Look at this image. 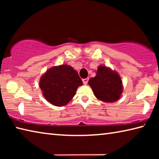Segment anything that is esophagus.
Masks as SVG:
<instances>
[{"label": "esophagus", "instance_id": "obj_1", "mask_svg": "<svg viewBox=\"0 0 159 159\" xmlns=\"http://www.w3.org/2000/svg\"><path fill=\"white\" fill-rule=\"evenodd\" d=\"M88 80H89V79H88V78H87V79H83V84H85V85L87 84L88 82Z\"/></svg>", "mask_w": 159, "mask_h": 159}]
</instances>
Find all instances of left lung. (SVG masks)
Wrapping results in <instances>:
<instances>
[{
    "instance_id": "8db88e82",
    "label": "left lung",
    "mask_w": 159,
    "mask_h": 159,
    "mask_svg": "<svg viewBox=\"0 0 159 159\" xmlns=\"http://www.w3.org/2000/svg\"><path fill=\"white\" fill-rule=\"evenodd\" d=\"M95 96L104 102H114L123 92L122 80L116 71L104 65L98 66L96 76L88 81Z\"/></svg>"
}]
</instances>
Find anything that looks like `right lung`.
<instances>
[{
    "label": "right lung",
    "mask_w": 159,
    "mask_h": 159,
    "mask_svg": "<svg viewBox=\"0 0 159 159\" xmlns=\"http://www.w3.org/2000/svg\"><path fill=\"white\" fill-rule=\"evenodd\" d=\"M83 85L78 72L69 65L53 66L41 76L39 86L43 95L50 104L57 107L66 105Z\"/></svg>",
    "instance_id": "right-lung-1"
}]
</instances>
